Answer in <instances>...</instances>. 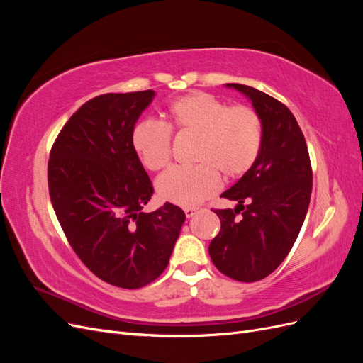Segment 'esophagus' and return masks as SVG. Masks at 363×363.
<instances>
[{"mask_svg":"<svg viewBox=\"0 0 363 363\" xmlns=\"http://www.w3.org/2000/svg\"><path fill=\"white\" fill-rule=\"evenodd\" d=\"M201 211L200 207H186L184 208V213H186V216L188 218H192L195 213H199Z\"/></svg>","mask_w":363,"mask_h":363,"instance_id":"34e87169","label":"esophagus"}]
</instances>
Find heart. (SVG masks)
<instances>
[{
	"mask_svg": "<svg viewBox=\"0 0 363 363\" xmlns=\"http://www.w3.org/2000/svg\"><path fill=\"white\" fill-rule=\"evenodd\" d=\"M196 138L191 168H172L157 179L156 189L163 200L192 207L215 194L223 172L228 179L244 175L257 160L263 124L250 106H232L206 92H192L174 100L168 107V123L140 119L131 130V145L142 164L162 171L171 163L172 138Z\"/></svg>",
	"mask_w": 363,
	"mask_h": 363,
	"instance_id": "heart-1",
	"label": "heart"
}]
</instances>
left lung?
Here are the masks:
<instances>
[{
  "label": "left lung",
  "mask_w": 363,
  "mask_h": 363,
  "mask_svg": "<svg viewBox=\"0 0 363 363\" xmlns=\"http://www.w3.org/2000/svg\"><path fill=\"white\" fill-rule=\"evenodd\" d=\"M242 92L260 115L262 150L255 164L221 196L235 208L213 211L221 230L208 245L213 265L238 281L268 277L298 236L312 194V167L303 131L289 108L255 87Z\"/></svg>",
  "instance_id": "8db88e82"
}]
</instances>
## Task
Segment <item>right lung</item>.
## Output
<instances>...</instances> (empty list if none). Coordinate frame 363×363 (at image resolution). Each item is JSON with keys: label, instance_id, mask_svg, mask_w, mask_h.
<instances>
[{"label": "right lung", "instance_id": "right-lung-1", "mask_svg": "<svg viewBox=\"0 0 363 363\" xmlns=\"http://www.w3.org/2000/svg\"><path fill=\"white\" fill-rule=\"evenodd\" d=\"M155 95L92 98L63 125L48 162L50 199L75 255L98 279L124 289L160 276L186 219L171 203L142 212L155 191L131 130Z\"/></svg>", "mask_w": 363, "mask_h": 363}]
</instances>
